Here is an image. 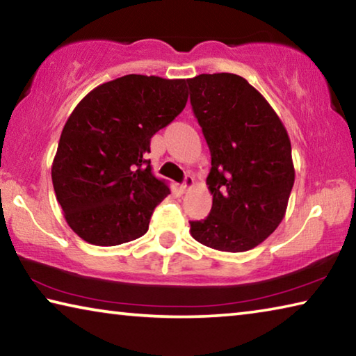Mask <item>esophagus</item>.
<instances>
[{"instance_id":"esophagus-1","label":"esophagus","mask_w":356,"mask_h":356,"mask_svg":"<svg viewBox=\"0 0 356 356\" xmlns=\"http://www.w3.org/2000/svg\"><path fill=\"white\" fill-rule=\"evenodd\" d=\"M193 185H195V179H193L191 176H185V179H184V184H182V190H184V191L190 190Z\"/></svg>"}]
</instances>
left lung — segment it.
<instances>
[{
	"label": "left lung",
	"mask_w": 356,
	"mask_h": 356,
	"mask_svg": "<svg viewBox=\"0 0 356 356\" xmlns=\"http://www.w3.org/2000/svg\"><path fill=\"white\" fill-rule=\"evenodd\" d=\"M186 83L212 156L207 185L213 195L209 216L190 221V232L218 251L252 250L286 215L295 180L286 127L243 76L202 74Z\"/></svg>",
	"instance_id": "obj_1"
}]
</instances>
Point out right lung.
<instances>
[{
    "label": "right lung",
    "mask_w": 356,
    "mask_h": 356,
    "mask_svg": "<svg viewBox=\"0 0 356 356\" xmlns=\"http://www.w3.org/2000/svg\"><path fill=\"white\" fill-rule=\"evenodd\" d=\"M186 80L125 75L92 89L65 122L51 165L72 231L116 246L144 236L170 186L152 174L150 138L186 105Z\"/></svg>",
    "instance_id": "obj_1"
}]
</instances>
